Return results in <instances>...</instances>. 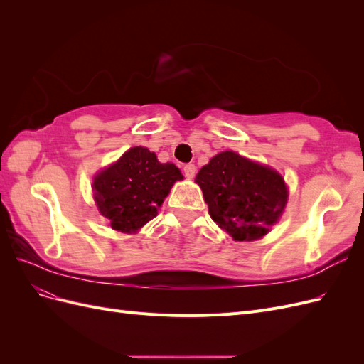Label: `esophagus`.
I'll list each match as a JSON object with an SVG mask.
<instances>
[{"label": "esophagus", "instance_id": "esophagus-1", "mask_svg": "<svg viewBox=\"0 0 364 364\" xmlns=\"http://www.w3.org/2000/svg\"><path fill=\"white\" fill-rule=\"evenodd\" d=\"M183 174H185V178L193 179L196 176V165L194 164H186L183 167Z\"/></svg>", "mask_w": 364, "mask_h": 364}]
</instances>
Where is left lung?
Instances as JSON below:
<instances>
[{
    "instance_id": "left-lung-1",
    "label": "left lung",
    "mask_w": 364,
    "mask_h": 364,
    "mask_svg": "<svg viewBox=\"0 0 364 364\" xmlns=\"http://www.w3.org/2000/svg\"><path fill=\"white\" fill-rule=\"evenodd\" d=\"M196 182L203 191L209 215L237 241L266 235L287 203L282 176L235 151L215 155L197 173Z\"/></svg>"
}]
</instances>
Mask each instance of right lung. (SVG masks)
<instances>
[{
    "label": "right lung",
    "mask_w": 364,
    "mask_h": 364,
    "mask_svg": "<svg viewBox=\"0 0 364 364\" xmlns=\"http://www.w3.org/2000/svg\"><path fill=\"white\" fill-rule=\"evenodd\" d=\"M181 179L174 164H161L149 149L134 147L98 173L92 188L98 211L111 228L130 234L156 217L173 183Z\"/></svg>",
    "instance_id": "obj_1"
}]
</instances>
